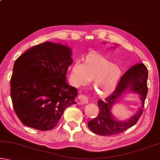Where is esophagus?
I'll return each mask as SVG.
<instances>
[{"label":"esophagus","instance_id":"1","mask_svg":"<svg viewBox=\"0 0 160 160\" xmlns=\"http://www.w3.org/2000/svg\"><path fill=\"white\" fill-rule=\"evenodd\" d=\"M79 99L80 103H82V104H87V103H88V98L85 95L80 94L79 96Z\"/></svg>","mask_w":160,"mask_h":160}]
</instances>
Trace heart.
I'll return each mask as SVG.
<instances>
[{"instance_id": "1", "label": "heart", "mask_w": 160, "mask_h": 160, "mask_svg": "<svg viewBox=\"0 0 160 160\" xmlns=\"http://www.w3.org/2000/svg\"><path fill=\"white\" fill-rule=\"evenodd\" d=\"M83 62H75L71 67L70 78L72 85L85 86L94 80V89L100 97L113 93L121 78L120 68L97 52L88 54Z\"/></svg>"}]
</instances>
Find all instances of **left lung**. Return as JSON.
<instances>
[{
    "instance_id": "obj_1",
    "label": "left lung",
    "mask_w": 160,
    "mask_h": 160,
    "mask_svg": "<svg viewBox=\"0 0 160 160\" xmlns=\"http://www.w3.org/2000/svg\"><path fill=\"white\" fill-rule=\"evenodd\" d=\"M148 69L143 63H138L127 70L121 77L114 92L105 99L104 102L102 100L97 101L99 109V114L88 123L91 131L96 134L107 136L120 133L134 126L142 113L148 93ZM128 92L139 95L142 107L128 120H119L112 114V107L124 93Z\"/></svg>"
}]
</instances>
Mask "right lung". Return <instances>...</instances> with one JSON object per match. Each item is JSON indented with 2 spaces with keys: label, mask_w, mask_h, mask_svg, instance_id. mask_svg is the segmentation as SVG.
<instances>
[{
  "label": "right lung",
  "mask_w": 160,
  "mask_h": 160,
  "mask_svg": "<svg viewBox=\"0 0 160 160\" xmlns=\"http://www.w3.org/2000/svg\"><path fill=\"white\" fill-rule=\"evenodd\" d=\"M72 54L66 45L47 42L30 48L15 61L10 95L24 125L40 131L52 129L64 110L76 104L78 90L66 81Z\"/></svg>",
  "instance_id": "right-lung-1"
}]
</instances>
